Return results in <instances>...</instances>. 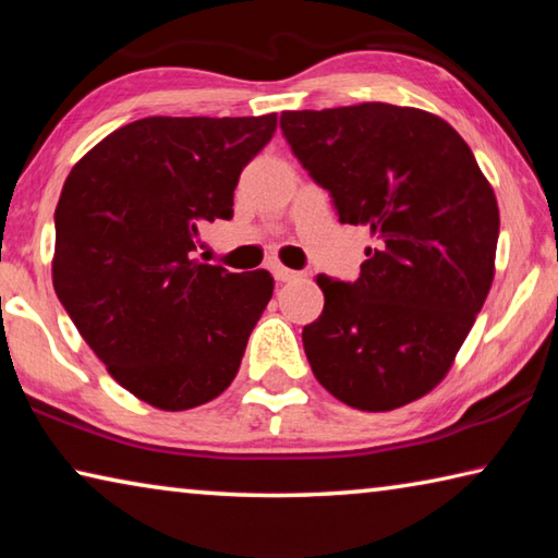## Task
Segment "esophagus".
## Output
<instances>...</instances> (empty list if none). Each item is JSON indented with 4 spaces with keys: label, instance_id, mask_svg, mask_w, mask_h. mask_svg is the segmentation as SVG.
<instances>
[{
    "label": "esophagus",
    "instance_id": "esophagus-1",
    "mask_svg": "<svg viewBox=\"0 0 558 558\" xmlns=\"http://www.w3.org/2000/svg\"><path fill=\"white\" fill-rule=\"evenodd\" d=\"M272 276H276L278 282H290V280H298L300 272L290 270V268H282V266H272Z\"/></svg>",
    "mask_w": 558,
    "mask_h": 558
}]
</instances>
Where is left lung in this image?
I'll use <instances>...</instances> for the list:
<instances>
[{
  "label": "left lung",
  "instance_id": "left-lung-1",
  "mask_svg": "<svg viewBox=\"0 0 558 558\" xmlns=\"http://www.w3.org/2000/svg\"><path fill=\"white\" fill-rule=\"evenodd\" d=\"M280 130L339 221L376 241L356 280L317 276L323 315L302 327L313 374L359 411L421 399L448 374L493 286V186L465 140L426 110H288Z\"/></svg>",
  "mask_w": 558,
  "mask_h": 558
}]
</instances>
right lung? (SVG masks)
<instances>
[{"instance_id": "add662e5", "label": "right lung", "mask_w": 558, "mask_h": 558, "mask_svg": "<svg viewBox=\"0 0 558 558\" xmlns=\"http://www.w3.org/2000/svg\"><path fill=\"white\" fill-rule=\"evenodd\" d=\"M260 118H143L71 169L56 206L53 288L122 389L186 411L229 389L272 295L268 270L192 260L206 221L231 219Z\"/></svg>"}]
</instances>
